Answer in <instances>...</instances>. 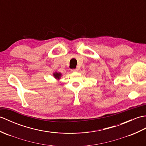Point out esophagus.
<instances>
[{"mask_svg": "<svg viewBox=\"0 0 146 146\" xmlns=\"http://www.w3.org/2000/svg\"><path fill=\"white\" fill-rule=\"evenodd\" d=\"M77 70H77V69H72V72H77Z\"/></svg>", "mask_w": 146, "mask_h": 146, "instance_id": "esophagus-1", "label": "esophagus"}]
</instances>
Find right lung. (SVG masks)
Returning <instances> with one entry per match:
<instances>
[{
  "label": "right lung",
  "instance_id": "1",
  "mask_svg": "<svg viewBox=\"0 0 146 146\" xmlns=\"http://www.w3.org/2000/svg\"><path fill=\"white\" fill-rule=\"evenodd\" d=\"M60 76H61V74L60 73H57V72H56V73L54 74V76L56 77V79H59L60 77Z\"/></svg>",
  "mask_w": 146,
  "mask_h": 146
}]
</instances>
